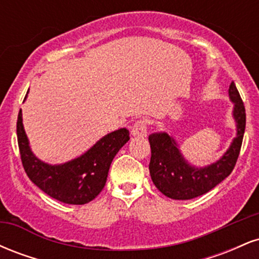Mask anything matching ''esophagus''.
<instances>
[{
    "instance_id": "34e87169",
    "label": "esophagus",
    "mask_w": 259,
    "mask_h": 259,
    "mask_svg": "<svg viewBox=\"0 0 259 259\" xmlns=\"http://www.w3.org/2000/svg\"><path fill=\"white\" fill-rule=\"evenodd\" d=\"M132 135L135 138H145L147 135V123L145 120L135 121L132 127Z\"/></svg>"
}]
</instances>
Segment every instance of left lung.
I'll use <instances>...</instances> for the list:
<instances>
[{
    "mask_svg": "<svg viewBox=\"0 0 259 259\" xmlns=\"http://www.w3.org/2000/svg\"><path fill=\"white\" fill-rule=\"evenodd\" d=\"M229 99L233 102V119L236 135L221 158L204 167L191 164L181 152L173 135L153 133L148 136L151 145L150 174L154 186L173 200H192L204 195L230 175L236 164L246 126V112L235 82L229 86Z\"/></svg>",
    "mask_w": 259,
    "mask_h": 259,
    "instance_id": "left-lung-1",
    "label": "left lung"
}]
</instances>
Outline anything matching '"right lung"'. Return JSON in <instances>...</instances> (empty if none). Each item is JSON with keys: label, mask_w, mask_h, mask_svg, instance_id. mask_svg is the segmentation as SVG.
Wrapping results in <instances>:
<instances>
[{"label": "right lung", "mask_w": 259, "mask_h": 259, "mask_svg": "<svg viewBox=\"0 0 259 259\" xmlns=\"http://www.w3.org/2000/svg\"><path fill=\"white\" fill-rule=\"evenodd\" d=\"M28 94L29 90L24 100ZM17 138L23 167L29 179L50 197L68 204L89 203L102 191L113 158L130 140L129 130L120 127L102 136L76 158L50 164L32 152L23 125L22 109L18 114Z\"/></svg>", "instance_id": "obj_1"}]
</instances>
